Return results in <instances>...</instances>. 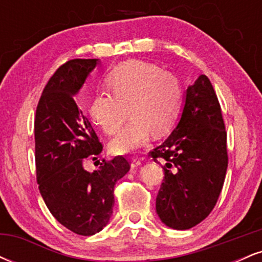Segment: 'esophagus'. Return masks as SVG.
<instances>
[{
  "label": "esophagus",
  "instance_id": "esophagus-1",
  "mask_svg": "<svg viewBox=\"0 0 262 262\" xmlns=\"http://www.w3.org/2000/svg\"><path fill=\"white\" fill-rule=\"evenodd\" d=\"M130 165H132V167H138V166H140L141 165V161L139 160V159L138 158H132V162H130Z\"/></svg>",
  "mask_w": 262,
  "mask_h": 262
}]
</instances>
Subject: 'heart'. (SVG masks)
<instances>
[{
  "label": "heart",
  "mask_w": 262,
  "mask_h": 262,
  "mask_svg": "<svg viewBox=\"0 0 262 262\" xmlns=\"http://www.w3.org/2000/svg\"><path fill=\"white\" fill-rule=\"evenodd\" d=\"M104 83L111 93L97 92L90 102L96 124L108 135H117L132 116L124 132L111 143V151L116 155L143 146L151 133L155 137L167 134L181 112L183 89L179 77L152 62H123L107 74Z\"/></svg>",
  "instance_id": "obj_1"
}]
</instances>
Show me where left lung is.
<instances>
[{
    "label": "left lung",
    "instance_id": "1",
    "mask_svg": "<svg viewBox=\"0 0 262 262\" xmlns=\"http://www.w3.org/2000/svg\"><path fill=\"white\" fill-rule=\"evenodd\" d=\"M149 155L166 162L156 197L162 223L186 230L208 217L223 188L228 149L221 104L206 75L188 86L179 124Z\"/></svg>",
    "mask_w": 262,
    "mask_h": 262
}]
</instances>
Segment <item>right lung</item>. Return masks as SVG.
<instances>
[{
    "label": "right lung",
    "mask_w": 262,
    "mask_h": 262,
    "mask_svg": "<svg viewBox=\"0 0 262 262\" xmlns=\"http://www.w3.org/2000/svg\"><path fill=\"white\" fill-rule=\"evenodd\" d=\"M98 59H73L45 85L34 119L35 171L41 197L53 217L69 230L89 236L106 227L113 212L114 185L130 169L124 156L103 159L85 170L103 145L74 96Z\"/></svg>",
    "instance_id": "obj_1"
}]
</instances>
